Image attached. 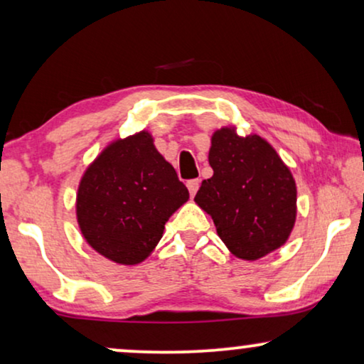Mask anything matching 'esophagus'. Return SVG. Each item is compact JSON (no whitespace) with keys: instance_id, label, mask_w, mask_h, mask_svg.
I'll return each instance as SVG.
<instances>
[{"instance_id":"1","label":"esophagus","mask_w":364,"mask_h":364,"mask_svg":"<svg viewBox=\"0 0 364 364\" xmlns=\"http://www.w3.org/2000/svg\"><path fill=\"white\" fill-rule=\"evenodd\" d=\"M198 186H200V178H192V181L187 182V188H188V192H191L192 197L197 193Z\"/></svg>"}]
</instances>
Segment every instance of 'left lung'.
Masks as SVG:
<instances>
[{
	"mask_svg": "<svg viewBox=\"0 0 364 364\" xmlns=\"http://www.w3.org/2000/svg\"><path fill=\"white\" fill-rule=\"evenodd\" d=\"M213 176L196 202L210 213L218 237L233 255L257 260L287 242L296 215V187L270 144L223 127L212 137Z\"/></svg>",
	"mask_w": 364,
	"mask_h": 364,
	"instance_id": "8db88e82",
	"label": "left lung"
}]
</instances>
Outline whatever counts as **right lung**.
<instances>
[{"label":"right lung","instance_id":"1","mask_svg":"<svg viewBox=\"0 0 364 364\" xmlns=\"http://www.w3.org/2000/svg\"><path fill=\"white\" fill-rule=\"evenodd\" d=\"M187 198L176 168L141 132L111 144L84 173L77 222L94 250L136 265L154 250L168 217Z\"/></svg>","mask_w":364,"mask_h":364}]
</instances>
